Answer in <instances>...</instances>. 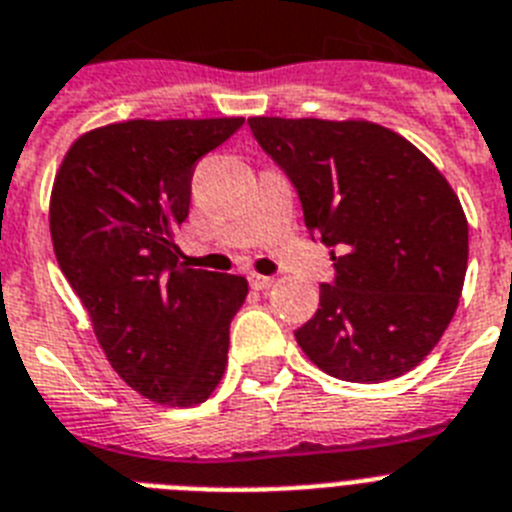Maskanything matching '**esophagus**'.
<instances>
[{
	"instance_id": "obj_1",
	"label": "esophagus",
	"mask_w": 512,
	"mask_h": 512,
	"mask_svg": "<svg viewBox=\"0 0 512 512\" xmlns=\"http://www.w3.org/2000/svg\"><path fill=\"white\" fill-rule=\"evenodd\" d=\"M248 282H251L253 290H266V287H272L274 280L272 277H264V274H248Z\"/></svg>"
}]
</instances>
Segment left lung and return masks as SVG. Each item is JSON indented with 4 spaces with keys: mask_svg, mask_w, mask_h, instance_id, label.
<instances>
[{
    "mask_svg": "<svg viewBox=\"0 0 512 512\" xmlns=\"http://www.w3.org/2000/svg\"><path fill=\"white\" fill-rule=\"evenodd\" d=\"M293 183L335 280L295 340L329 377L387 382L424 361L458 308L468 222L442 172L398 133L363 120L251 117Z\"/></svg>",
    "mask_w": 512,
    "mask_h": 512,
    "instance_id": "obj_1",
    "label": "left lung"
}]
</instances>
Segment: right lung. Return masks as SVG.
<instances>
[{
  "label": "right lung",
  "instance_id": "add662e5",
  "mask_svg": "<svg viewBox=\"0 0 512 512\" xmlns=\"http://www.w3.org/2000/svg\"><path fill=\"white\" fill-rule=\"evenodd\" d=\"M240 128L243 117L117 122L80 135L54 177L59 269L112 369L154 403H204L225 374L248 282L190 269L175 230L196 162Z\"/></svg>",
  "mask_w": 512,
  "mask_h": 512
}]
</instances>
